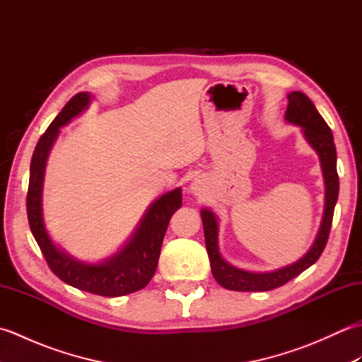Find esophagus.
Returning <instances> with one entry per match:
<instances>
[{"label":"esophagus","instance_id":"esophagus-1","mask_svg":"<svg viewBox=\"0 0 362 362\" xmlns=\"http://www.w3.org/2000/svg\"><path fill=\"white\" fill-rule=\"evenodd\" d=\"M193 188H194V189H199V188H197V185H196V183H194V187H193Z\"/></svg>","mask_w":362,"mask_h":362}]
</instances>
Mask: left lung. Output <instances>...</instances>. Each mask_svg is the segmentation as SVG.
Wrapping results in <instances>:
<instances>
[{
    "mask_svg": "<svg viewBox=\"0 0 362 362\" xmlns=\"http://www.w3.org/2000/svg\"><path fill=\"white\" fill-rule=\"evenodd\" d=\"M288 110L284 118L286 121L297 124L303 129L305 138L313 146L320 157L322 171H324L325 179V213L322 219V226L319 235L314 241L313 247L306 255L298 259L297 263L288 267L279 269L275 272L267 274H255L245 272L241 269H236L226 263L218 250V221L210 210H202V224L205 235L206 252L210 257L211 272L214 280H216L222 288L230 291H271L280 288L283 284L291 281L294 276L300 275L313 266L324 252L329 228H332L334 205L339 194V175L336 169V146L333 141L332 129L328 127L325 119L320 117L316 107L311 103V99L302 91H292L288 95Z\"/></svg>",
    "mask_w": 362,
    "mask_h": 362,
    "instance_id": "left-lung-1",
    "label": "left lung"
}]
</instances>
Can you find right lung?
I'll return each mask as SVG.
<instances>
[{"label":"right lung","mask_w":362,"mask_h":362,"mask_svg":"<svg viewBox=\"0 0 362 362\" xmlns=\"http://www.w3.org/2000/svg\"><path fill=\"white\" fill-rule=\"evenodd\" d=\"M90 95H74L38 140L33 160L26 196L30 232L51 271L70 286L103 297H119L143 289L156 274L161 243L173 214L182 205V191L177 188L151 205L132 240L118 255L101 264H86L60 252L49 240L42 218V183L46 157L59 129L86 109Z\"/></svg>","instance_id":"1"}]
</instances>
